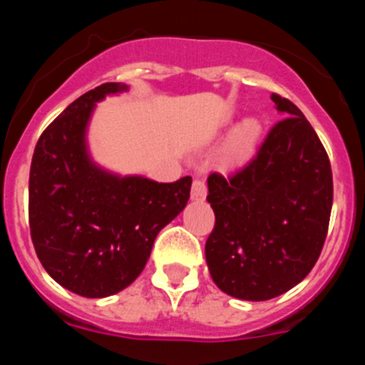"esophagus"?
<instances>
[{
    "instance_id": "34e87169",
    "label": "esophagus",
    "mask_w": 365,
    "mask_h": 365,
    "mask_svg": "<svg viewBox=\"0 0 365 365\" xmlns=\"http://www.w3.org/2000/svg\"><path fill=\"white\" fill-rule=\"evenodd\" d=\"M206 197V185L202 179H193L192 185V199L193 201H202Z\"/></svg>"
}]
</instances>
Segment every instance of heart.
<instances>
[{
  "instance_id": "b5f03b06",
  "label": "heart",
  "mask_w": 365,
  "mask_h": 365,
  "mask_svg": "<svg viewBox=\"0 0 365 365\" xmlns=\"http://www.w3.org/2000/svg\"><path fill=\"white\" fill-rule=\"evenodd\" d=\"M261 122L257 118H245L235 125L222 148V159L230 166H241L254 159L261 143Z\"/></svg>"
}]
</instances>
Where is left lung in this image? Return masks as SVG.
<instances>
[{
    "instance_id": "1",
    "label": "left lung",
    "mask_w": 365,
    "mask_h": 365,
    "mask_svg": "<svg viewBox=\"0 0 365 365\" xmlns=\"http://www.w3.org/2000/svg\"><path fill=\"white\" fill-rule=\"evenodd\" d=\"M283 120L250 163L230 177L212 173L215 227L205 247L215 285L265 302L291 291L320 257L333 206L327 151L303 113L272 93Z\"/></svg>"
}]
</instances>
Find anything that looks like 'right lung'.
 Segmentation results:
<instances>
[{
    "label": "right lung",
    "mask_w": 365,
    "mask_h": 365,
    "mask_svg": "<svg viewBox=\"0 0 365 365\" xmlns=\"http://www.w3.org/2000/svg\"><path fill=\"white\" fill-rule=\"evenodd\" d=\"M128 91L109 82L87 91L41 133L29 177V225L51 278L86 298L117 294L135 282L160 230L185 210L192 177L157 182L96 166L87 125L96 102Z\"/></svg>",
    "instance_id": "right-lung-1"
}]
</instances>
